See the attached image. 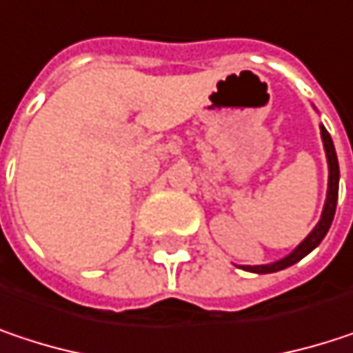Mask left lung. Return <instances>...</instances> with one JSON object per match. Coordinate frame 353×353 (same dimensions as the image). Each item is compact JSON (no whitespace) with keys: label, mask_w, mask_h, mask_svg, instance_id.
<instances>
[{"label":"left lung","mask_w":353,"mask_h":353,"mask_svg":"<svg viewBox=\"0 0 353 353\" xmlns=\"http://www.w3.org/2000/svg\"><path fill=\"white\" fill-rule=\"evenodd\" d=\"M321 139H323V149H325V157H327V168H329V179H327V196H325V204H323V212L321 219L315 225V229L294 247L286 257L272 261V263H263V265H239L245 272H253V274H272V272H280L286 270L290 265H294L296 261H301L305 255H309L315 247L325 239L333 216H335V206H337V192H339V163H337V153L333 147V141L327 132V128L321 124Z\"/></svg>","instance_id":"8db88e82"}]
</instances>
